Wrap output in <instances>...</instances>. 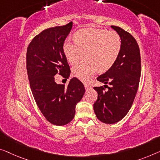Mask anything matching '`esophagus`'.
Here are the masks:
<instances>
[{
    "mask_svg": "<svg viewBox=\"0 0 160 160\" xmlns=\"http://www.w3.org/2000/svg\"><path fill=\"white\" fill-rule=\"evenodd\" d=\"M84 85H85V89H89V88H90V87H91V85H90V84H88V83H87V82H85Z\"/></svg>",
    "mask_w": 160,
    "mask_h": 160,
    "instance_id": "1",
    "label": "esophagus"
}]
</instances>
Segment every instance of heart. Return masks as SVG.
Listing matches in <instances>:
<instances>
[{
	"label": "heart",
	"instance_id": "b5f03b06",
	"mask_svg": "<svg viewBox=\"0 0 160 160\" xmlns=\"http://www.w3.org/2000/svg\"><path fill=\"white\" fill-rule=\"evenodd\" d=\"M75 42L66 39L62 49L67 60L72 65L80 61L85 54L83 62L74 66L72 75L87 81L98 70L106 72L116 62L121 52L122 41L118 33L101 28L80 29L73 35Z\"/></svg>",
	"mask_w": 160,
	"mask_h": 160
}]
</instances>
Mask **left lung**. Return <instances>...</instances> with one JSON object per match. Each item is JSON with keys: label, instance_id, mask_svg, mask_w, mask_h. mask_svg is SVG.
I'll use <instances>...</instances> for the list:
<instances>
[{"label": "left lung", "instance_id": "obj_1", "mask_svg": "<svg viewBox=\"0 0 160 160\" xmlns=\"http://www.w3.org/2000/svg\"><path fill=\"white\" fill-rule=\"evenodd\" d=\"M111 28L121 37V52L114 65L97 78V80L106 84L104 87L93 88L98 92L93 105L95 115L102 122L109 124L121 121L129 111L139 88L142 70L140 50L136 39L121 27Z\"/></svg>", "mask_w": 160, "mask_h": 160}]
</instances>
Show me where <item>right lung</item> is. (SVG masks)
<instances>
[{"mask_svg": "<svg viewBox=\"0 0 160 160\" xmlns=\"http://www.w3.org/2000/svg\"><path fill=\"white\" fill-rule=\"evenodd\" d=\"M72 27L71 21L47 28L28 46L27 70L33 96L43 115L52 124L63 126L72 120L75 107L85 93L84 85L73 78L67 87L57 84V75L68 78L70 68L62 44Z\"/></svg>", "mask_w": 160, "mask_h": 160, "instance_id": "right-lung-1", "label": "right lung"}]
</instances>
